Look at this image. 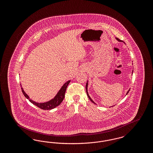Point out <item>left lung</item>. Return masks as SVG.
<instances>
[{
    "instance_id": "8db88e82",
    "label": "left lung",
    "mask_w": 153,
    "mask_h": 153,
    "mask_svg": "<svg viewBox=\"0 0 153 153\" xmlns=\"http://www.w3.org/2000/svg\"><path fill=\"white\" fill-rule=\"evenodd\" d=\"M116 39H117V41H118L119 42H123L122 41L120 40V39H119V38H116ZM132 73H133V71H132ZM88 81H87V84H86V87H85V88H86V92H87V94L88 97V98L89 99V100H90L91 102H92L93 103H94L95 104H96V103H95V102H94V101L92 100V99L91 98V97L89 96V94H88ZM129 91H130V89H129V90L127 91V92L126 93V95H127V94H128ZM111 107H113V106H111Z\"/></svg>"
}]
</instances>
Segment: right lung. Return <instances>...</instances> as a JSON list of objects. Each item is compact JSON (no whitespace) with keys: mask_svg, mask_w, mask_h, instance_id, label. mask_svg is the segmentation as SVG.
I'll return each instance as SVG.
<instances>
[{"mask_svg":"<svg viewBox=\"0 0 153 153\" xmlns=\"http://www.w3.org/2000/svg\"><path fill=\"white\" fill-rule=\"evenodd\" d=\"M71 82V80H69L66 81L65 83L62 86L61 89L59 90L57 95L54 96V98H53L51 100L48 102H38L35 101H33L29 97V96L26 94V92L24 91L23 88L22 87V85L21 84V89H22V93L23 94L24 96L26 98H27L30 102L33 103L34 105H36V107H39L41 109H44V110H51L56 108V107L58 106L63 101L64 97H65V94L66 89L68 87V84Z\"/></svg>","mask_w":153,"mask_h":153,"instance_id":"add662e5","label":"right lung"}]
</instances>
